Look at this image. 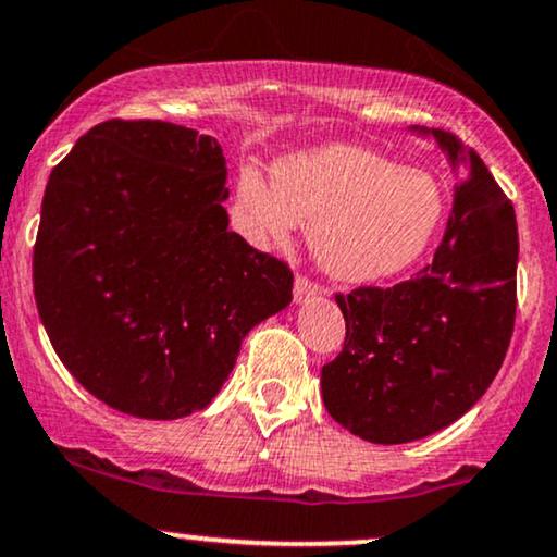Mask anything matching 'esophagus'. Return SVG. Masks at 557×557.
<instances>
[{
	"instance_id": "esophagus-1",
	"label": "esophagus",
	"mask_w": 557,
	"mask_h": 557,
	"mask_svg": "<svg viewBox=\"0 0 557 557\" xmlns=\"http://www.w3.org/2000/svg\"><path fill=\"white\" fill-rule=\"evenodd\" d=\"M319 296V287L311 283V280L304 277V274H298L296 277V285H293V298H296L298 306L308 304V300H313Z\"/></svg>"
}]
</instances>
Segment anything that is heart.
Segmentation results:
<instances>
[{"instance_id":"heart-1","label":"heart","mask_w":557,"mask_h":557,"mask_svg":"<svg viewBox=\"0 0 557 557\" xmlns=\"http://www.w3.org/2000/svg\"><path fill=\"white\" fill-rule=\"evenodd\" d=\"M236 207L253 244L285 246L308 225L317 264L343 283H376L423 257L441 220L444 189L431 173L355 145H317L238 176Z\"/></svg>"}]
</instances>
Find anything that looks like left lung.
<instances>
[{
    "label": "left lung",
    "instance_id": "8db88e82",
    "mask_svg": "<svg viewBox=\"0 0 557 557\" xmlns=\"http://www.w3.org/2000/svg\"><path fill=\"white\" fill-rule=\"evenodd\" d=\"M446 156L457 197L425 270L394 287L337 296L345 347L321 368L326 412L371 444L444 431L493 384L516 317L513 205L457 134L410 126Z\"/></svg>",
    "mask_w": 557,
    "mask_h": 557
}]
</instances>
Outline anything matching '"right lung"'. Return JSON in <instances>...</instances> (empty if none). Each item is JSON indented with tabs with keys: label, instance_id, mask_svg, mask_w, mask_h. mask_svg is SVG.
<instances>
[{
	"label": "right lung",
	"instance_id": "obj_1",
	"mask_svg": "<svg viewBox=\"0 0 557 557\" xmlns=\"http://www.w3.org/2000/svg\"><path fill=\"white\" fill-rule=\"evenodd\" d=\"M218 139L111 119L51 171L33 293L53 350L92 397L176 420L218 397L293 272L227 231Z\"/></svg>",
	"mask_w": 557,
	"mask_h": 557
}]
</instances>
